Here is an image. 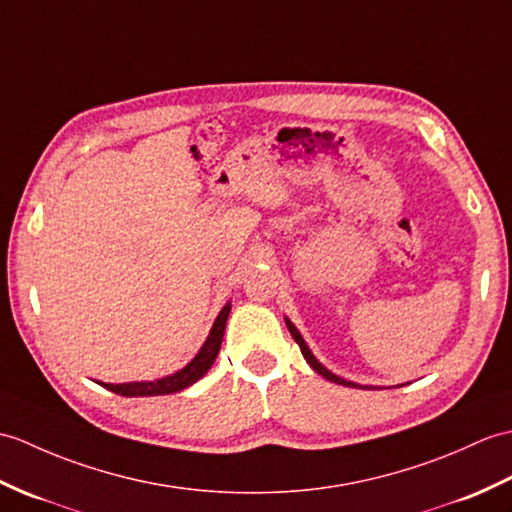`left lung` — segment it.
Masks as SVG:
<instances>
[{"label":"left lung","mask_w":512,"mask_h":512,"mask_svg":"<svg viewBox=\"0 0 512 512\" xmlns=\"http://www.w3.org/2000/svg\"><path fill=\"white\" fill-rule=\"evenodd\" d=\"M285 325H288V329H290V334H292V338L296 340V344H299L301 347V353H303V358L307 360V364H310L314 371L318 373V375H323L325 379H329V382H334V384H342V386H351V388H362L360 384H353V382H347V379H342V377H338V375H334L331 371H327V368L320 364L316 358H314V353L310 351V347H307L305 344V340H303V336L299 334V329H296L288 318H285Z\"/></svg>","instance_id":"left-lung-1"}]
</instances>
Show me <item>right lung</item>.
Wrapping results in <instances>:
<instances>
[{"label":"right lung","mask_w":512,"mask_h":512,"mask_svg":"<svg viewBox=\"0 0 512 512\" xmlns=\"http://www.w3.org/2000/svg\"><path fill=\"white\" fill-rule=\"evenodd\" d=\"M229 312H231V303H227L220 310L216 323H213L205 344H202L200 351L196 353V358L189 362L185 368H181V371H176L174 375L154 379V382H130V384L98 382V384H102L106 390H111V392H115V395H122V397L172 395V392H178V390L196 384L198 379L209 371L211 364L216 362V358H218V351H220V344H222V338H224V327H227Z\"/></svg>","instance_id":"right-lung-1"}]
</instances>
